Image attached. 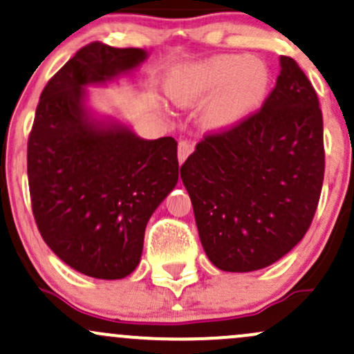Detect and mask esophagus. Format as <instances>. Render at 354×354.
I'll list each match as a JSON object with an SVG mask.
<instances>
[{
    "label": "esophagus",
    "instance_id": "34e87169",
    "mask_svg": "<svg viewBox=\"0 0 354 354\" xmlns=\"http://www.w3.org/2000/svg\"><path fill=\"white\" fill-rule=\"evenodd\" d=\"M193 148L194 146L188 143V141H180V145H178V161H180V165L185 163L186 158L193 151Z\"/></svg>",
    "mask_w": 354,
    "mask_h": 354
}]
</instances>
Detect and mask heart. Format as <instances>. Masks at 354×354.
<instances>
[{"label": "heart", "mask_w": 354, "mask_h": 354, "mask_svg": "<svg viewBox=\"0 0 354 354\" xmlns=\"http://www.w3.org/2000/svg\"><path fill=\"white\" fill-rule=\"evenodd\" d=\"M273 76L270 66L250 55H218L176 66L165 88L174 104L194 108L205 103L201 126L223 135L254 118L270 96Z\"/></svg>", "instance_id": "1"}]
</instances>
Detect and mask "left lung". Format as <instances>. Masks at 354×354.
<instances>
[{
  "label": "left lung",
  "mask_w": 354,
  "mask_h": 354,
  "mask_svg": "<svg viewBox=\"0 0 354 354\" xmlns=\"http://www.w3.org/2000/svg\"><path fill=\"white\" fill-rule=\"evenodd\" d=\"M261 111L205 136L181 166L203 250L218 270L248 273L281 259L310 228L324 176L323 115L310 80L279 56Z\"/></svg>",
  "instance_id": "obj_1"
}]
</instances>
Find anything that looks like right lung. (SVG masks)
Returning <instances> with one entry per match:
<instances>
[{"label":"right lung","instance_id":"obj_1","mask_svg":"<svg viewBox=\"0 0 354 354\" xmlns=\"http://www.w3.org/2000/svg\"><path fill=\"white\" fill-rule=\"evenodd\" d=\"M143 48L91 43L48 81L28 140V181L39 233L61 261L96 279L140 265L145 230L178 183V143L145 140L91 104L88 88L133 78Z\"/></svg>","mask_w":354,"mask_h":354}]
</instances>
